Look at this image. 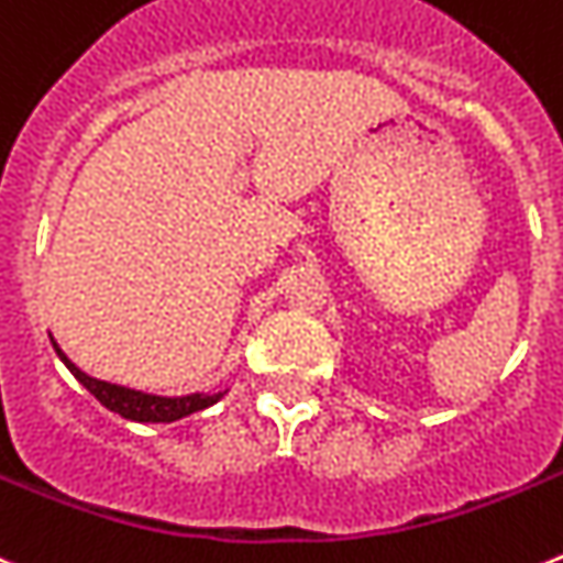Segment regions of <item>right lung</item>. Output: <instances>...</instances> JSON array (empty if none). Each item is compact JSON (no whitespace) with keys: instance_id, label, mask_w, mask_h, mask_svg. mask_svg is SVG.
<instances>
[{"instance_id":"1","label":"right lung","mask_w":563,"mask_h":563,"mask_svg":"<svg viewBox=\"0 0 563 563\" xmlns=\"http://www.w3.org/2000/svg\"><path fill=\"white\" fill-rule=\"evenodd\" d=\"M53 347L55 353L60 356V362L67 364L69 373L84 384L89 393L103 404L106 409L111 412L123 415V418L136 420V423H170V420H179L185 415H194L201 412V409L212 407V404L219 401L224 393H216V395H205V393H194V395H185V398H159V395H148V393H136V389L129 387H120V384H109V382H98V378L86 376L84 369L75 367L73 362L67 358V353L60 351L58 344L53 339Z\"/></svg>"}]
</instances>
